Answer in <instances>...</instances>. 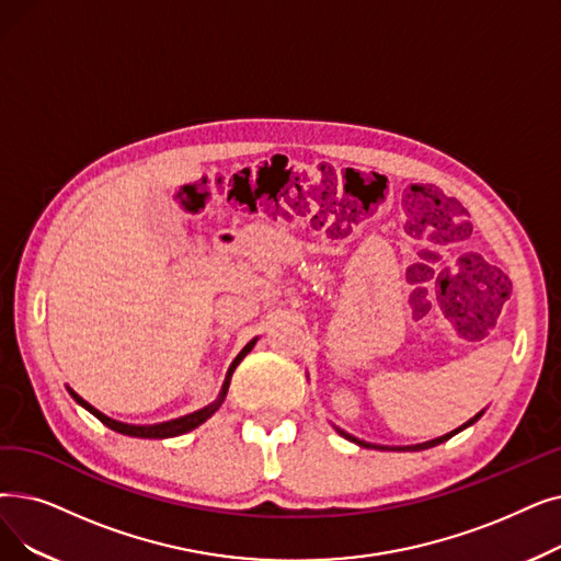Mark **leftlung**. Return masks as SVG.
Returning a JSON list of instances; mask_svg holds the SVG:
<instances>
[{"instance_id":"obj_1","label":"left lung","mask_w":561,"mask_h":561,"mask_svg":"<svg viewBox=\"0 0 561 561\" xmlns=\"http://www.w3.org/2000/svg\"><path fill=\"white\" fill-rule=\"evenodd\" d=\"M481 417V412H479V415L477 417H472L468 424H462L460 428H456V431H451V433H447V435H443V437H435V440H431V443H424V445H412V447H394V449H399V451H422V449H428V447H435V445H440V443H445V440H449V437L451 435H456L458 431H462V428H466V426H470V424H474L477 420ZM341 435H344V437H348V440H353V443H357L359 447H376V445H369V443H362V440H357V437H353V435H348V433H344V431H339ZM378 449V447H376ZM380 449H389V447H380Z\"/></svg>"}]
</instances>
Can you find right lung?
<instances>
[{
    "instance_id": "obj_1",
    "label": "right lung",
    "mask_w": 561,
    "mask_h": 561,
    "mask_svg": "<svg viewBox=\"0 0 561 561\" xmlns=\"http://www.w3.org/2000/svg\"><path fill=\"white\" fill-rule=\"evenodd\" d=\"M252 346H254V341H250V344L242 348L240 353H238V357L233 359V364L229 367V374H227V380H225V385H222V392H220V399H217L215 403H210V405H206V408H202V410H197V412H192V415H185V417H181V420H172V422H164V424H156V426H133V424H121V422H116V420H110V417H105L103 412H99L95 410L93 405H89L84 399H80L76 392H72L70 389V397L76 399L82 408H87L93 417H99L107 428H112V431H116V433H124V435H133V437H153V440H158V437H174V435H181V433H187V431H192V428H197L199 424H204L213 412L220 408V403L225 401V397H227V389H229V380H231V374H233V369L238 367L240 364V359L245 357L250 351H252Z\"/></svg>"
}]
</instances>
